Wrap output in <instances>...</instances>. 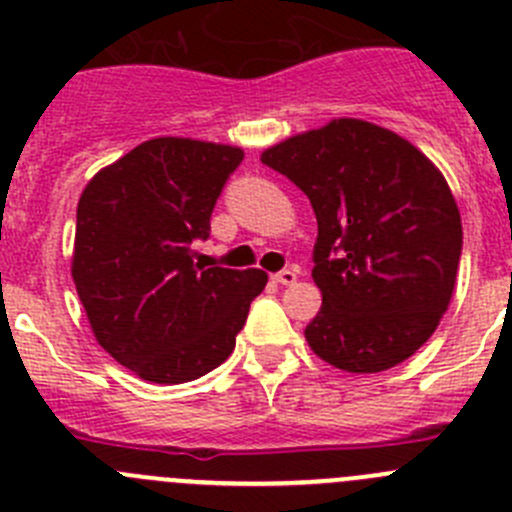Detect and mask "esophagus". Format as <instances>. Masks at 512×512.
<instances>
[{
  "label": "esophagus",
  "mask_w": 512,
  "mask_h": 512,
  "mask_svg": "<svg viewBox=\"0 0 512 512\" xmlns=\"http://www.w3.org/2000/svg\"><path fill=\"white\" fill-rule=\"evenodd\" d=\"M271 279L276 281V284H284V286H291L296 281V269H284L279 271V274H274Z\"/></svg>",
  "instance_id": "obj_1"
}]
</instances>
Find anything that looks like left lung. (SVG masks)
Here are the masks:
<instances>
[{
    "mask_svg": "<svg viewBox=\"0 0 512 512\" xmlns=\"http://www.w3.org/2000/svg\"><path fill=\"white\" fill-rule=\"evenodd\" d=\"M261 163L306 193L319 226L311 352L354 374L412 357L450 306L460 266L462 223L445 175L410 140L357 118L286 138Z\"/></svg>",
    "mask_w": 512,
    "mask_h": 512,
    "instance_id": "1",
    "label": "left lung"
}]
</instances>
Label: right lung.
<instances>
[{
  "label": "right lung",
  "instance_id": "1",
  "mask_svg": "<svg viewBox=\"0 0 512 512\" xmlns=\"http://www.w3.org/2000/svg\"><path fill=\"white\" fill-rule=\"evenodd\" d=\"M241 160L233 145L153 138L82 191L72 279L97 344L140 379L191 382L226 362L269 281L191 259Z\"/></svg>",
  "mask_w": 512,
  "mask_h": 512
}]
</instances>
